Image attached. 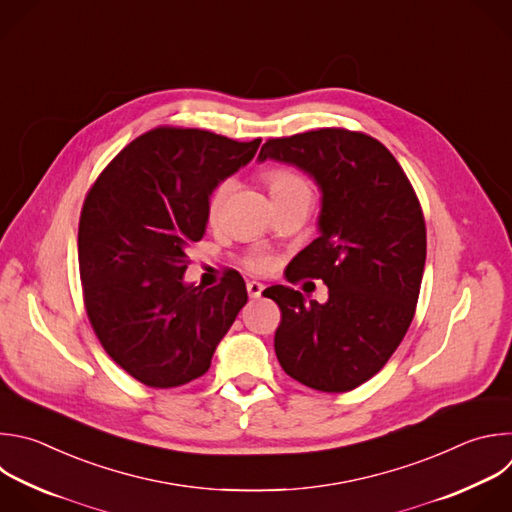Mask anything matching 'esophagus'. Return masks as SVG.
I'll return each instance as SVG.
<instances>
[{"label":"esophagus","instance_id":"34e87169","mask_svg":"<svg viewBox=\"0 0 512 512\" xmlns=\"http://www.w3.org/2000/svg\"><path fill=\"white\" fill-rule=\"evenodd\" d=\"M247 293H249V297L257 299V297H261V293H263V285H261L259 281H249V283H247Z\"/></svg>","mask_w":512,"mask_h":512}]
</instances>
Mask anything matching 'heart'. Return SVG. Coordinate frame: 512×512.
<instances>
[{
	"label": "heart",
	"instance_id": "heart-1",
	"mask_svg": "<svg viewBox=\"0 0 512 512\" xmlns=\"http://www.w3.org/2000/svg\"><path fill=\"white\" fill-rule=\"evenodd\" d=\"M263 181L273 197V201L279 205L295 195H301V193H309V185L305 181V177L299 173V170L291 168V166H269L263 170ZM231 191V181L225 179L221 181L209 195V201H207V217L213 221L217 219V215L221 213V207L227 199ZM245 267L253 273H267L271 269V257L265 253V251H251L247 257H245Z\"/></svg>",
	"mask_w": 512,
	"mask_h": 512
}]
</instances>
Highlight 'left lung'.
<instances>
[{
    "label": "left lung",
    "instance_id": "8db88e82",
    "mask_svg": "<svg viewBox=\"0 0 512 512\" xmlns=\"http://www.w3.org/2000/svg\"><path fill=\"white\" fill-rule=\"evenodd\" d=\"M259 158L295 164L321 189L319 237L289 263L287 281L321 279L327 301L265 289L281 309L277 360L307 388L350 392L386 366L414 319L426 263L420 201L394 154L364 132L269 138Z\"/></svg>",
    "mask_w": 512,
    "mask_h": 512
}]
</instances>
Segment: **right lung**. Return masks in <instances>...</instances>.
Segmentation results:
<instances>
[{"mask_svg": "<svg viewBox=\"0 0 512 512\" xmlns=\"http://www.w3.org/2000/svg\"><path fill=\"white\" fill-rule=\"evenodd\" d=\"M251 142L158 126L124 146L86 195L78 261L90 325L106 354L150 388L201 378L247 303L243 277L187 285V249L207 229L211 191L245 166Z\"/></svg>", "mask_w": 512, "mask_h": 512, "instance_id": "1", "label": "right lung"}]
</instances>
